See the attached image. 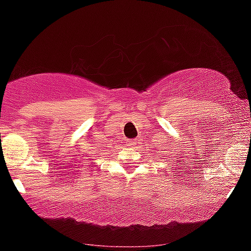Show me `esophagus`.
Masks as SVG:
<instances>
[{"instance_id": "esophagus-1", "label": "esophagus", "mask_w": 251, "mask_h": 251, "mask_svg": "<svg viewBox=\"0 0 251 251\" xmlns=\"http://www.w3.org/2000/svg\"><path fill=\"white\" fill-rule=\"evenodd\" d=\"M137 144H138L137 139H129V140H127L128 146H134V145H137Z\"/></svg>"}]
</instances>
